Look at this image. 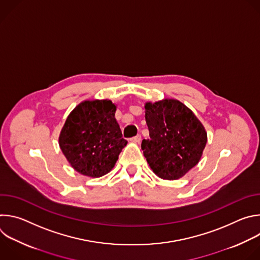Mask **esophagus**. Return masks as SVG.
Instances as JSON below:
<instances>
[{
  "label": "esophagus",
  "mask_w": 260,
  "mask_h": 260,
  "mask_svg": "<svg viewBox=\"0 0 260 260\" xmlns=\"http://www.w3.org/2000/svg\"><path fill=\"white\" fill-rule=\"evenodd\" d=\"M141 139H142L141 135H137L136 137L132 138V139H131V141H132V142H134V143H140V142H141Z\"/></svg>",
  "instance_id": "esophagus-1"
}]
</instances>
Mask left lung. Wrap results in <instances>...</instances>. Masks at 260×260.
Returning <instances> with one entry per match:
<instances>
[{
  "label": "left lung",
  "instance_id": "left-lung-1",
  "mask_svg": "<svg viewBox=\"0 0 260 260\" xmlns=\"http://www.w3.org/2000/svg\"><path fill=\"white\" fill-rule=\"evenodd\" d=\"M150 139L142 150L151 170L165 180H177L196 167L207 144L204 125L192 111L173 99L145 104Z\"/></svg>",
  "mask_w": 260,
  "mask_h": 260
}]
</instances>
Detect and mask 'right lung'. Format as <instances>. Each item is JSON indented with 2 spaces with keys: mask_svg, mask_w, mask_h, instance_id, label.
Segmentation results:
<instances>
[{
  "mask_svg": "<svg viewBox=\"0 0 260 260\" xmlns=\"http://www.w3.org/2000/svg\"><path fill=\"white\" fill-rule=\"evenodd\" d=\"M116 106L109 100L84 101L68 116L59 147L78 173L98 178L112 170L127 141L115 119Z\"/></svg>",
  "mask_w": 260,
  "mask_h": 260,
  "instance_id": "right-lung-1",
  "label": "right lung"
}]
</instances>
